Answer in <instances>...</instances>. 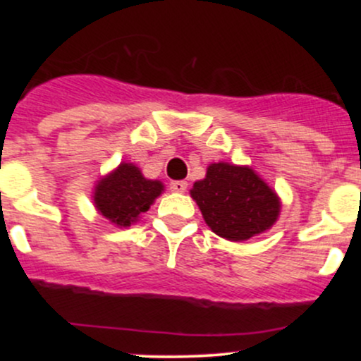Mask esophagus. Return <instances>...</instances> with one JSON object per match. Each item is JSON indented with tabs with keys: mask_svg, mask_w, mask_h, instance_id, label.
<instances>
[{
	"mask_svg": "<svg viewBox=\"0 0 361 361\" xmlns=\"http://www.w3.org/2000/svg\"><path fill=\"white\" fill-rule=\"evenodd\" d=\"M186 186H188L186 181H171V183H169V188H171V192H175V193L186 192Z\"/></svg>",
	"mask_w": 361,
	"mask_h": 361,
	"instance_id": "obj_1",
	"label": "esophagus"
}]
</instances>
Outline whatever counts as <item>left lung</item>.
<instances>
[{"instance_id": "left-lung-1", "label": "left lung", "mask_w": 361, "mask_h": 361, "mask_svg": "<svg viewBox=\"0 0 361 361\" xmlns=\"http://www.w3.org/2000/svg\"><path fill=\"white\" fill-rule=\"evenodd\" d=\"M190 195L212 233L227 241L241 243L267 233L280 217V197L250 166L209 164Z\"/></svg>"}]
</instances>
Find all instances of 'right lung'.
Listing matches in <instances>:
<instances>
[{"instance_id": "obj_1", "label": "right lung", "mask_w": 361, "mask_h": 361, "mask_svg": "<svg viewBox=\"0 0 361 361\" xmlns=\"http://www.w3.org/2000/svg\"><path fill=\"white\" fill-rule=\"evenodd\" d=\"M163 192V181L147 180L139 166L122 161L97 181L91 198L94 209L106 221L117 227H130Z\"/></svg>"}]
</instances>
